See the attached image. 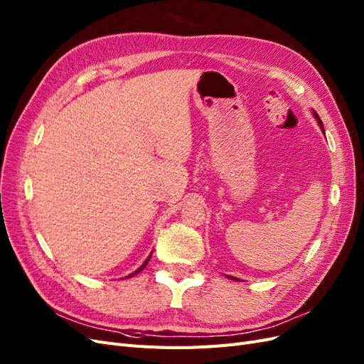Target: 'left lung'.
Listing matches in <instances>:
<instances>
[{"mask_svg": "<svg viewBox=\"0 0 364 364\" xmlns=\"http://www.w3.org/2000/svg\"><path fill=\"white\" fill-rule=\"evenodd\" d=\"M313 115H314V118H316V121H317V124H318V127L322 129V132L325 134V129H323V123H322V119H321V117L317 115V112L316 111H313ZM229 278H232L234 281H240V279H237V278H234V277H229Z\"/></svg>", "mask_w": 364, "mask_h": 364, "instance_id": "left-lung-1", "label": "left lung"}]
</instances>
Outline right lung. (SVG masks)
Wrapping results in <instances>:
<instances>
[{
	"label": "right lung",
	"instance_id": "1",
	"mask_svg": "<svg viewBox=\"0 0 364 364\" xmlns=\"http://www.w3.org/2000/svg\"><path fill=\"white\" fill-rule=\"evenodd\" d=\"M150 258H151V253H150V255H149V258H147V259H146L144 262H142V266H139V267H138V269H136L135 272H132V273L129 274V277H127V278H132V277H135V274H138L139 272H142V270H144V267L147 266V262L150 261Z\"/></svg>",
	"mask_w": 364,
	"mask_h": 364
}]
</instances>
